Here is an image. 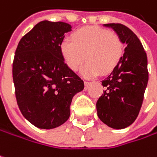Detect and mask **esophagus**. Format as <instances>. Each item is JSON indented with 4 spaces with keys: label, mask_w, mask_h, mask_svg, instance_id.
<instances>
[{
    "label": "esophagus",
    "mask_w": 157,
    "mask_h": 157,
    "mask_svg": "<svg viewBox=\"0 0 157 157\" xmlns=\"http://www.w3.org/2000/svg\"><path fill=\"white\" fill-rule=\"evenodd\" d=\"M84 84H85V86H86V87H87V86H89V84H90V82H89V81H84Z\"/></svg>",
    "instance_id": "obj_1"
}]
</instances>
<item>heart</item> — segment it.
Wrapping results in <instances>:
<instances>
[{
	"label": "heart",
	"mask_w": 157,
	"mask_h": 157,
	"mask_svg": "<svg viewBox=\"0 0 157 157\" xmlns=\"http://www.w3.org/2000/svg\"><path fill=\"white\" fill-rule=\"evenodd\" d=\"M60 52L71 71L78 69L86 55L87 62L80 71L84 77L91 78L112 72L121 60L124 44L116 33L100 27H86L76 30L71 40H62Z\"/></svg>",
	"instance_id": "obj_1"
}]
</instances>
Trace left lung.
Segmentation results:
<instances>
[{
	"label": "left lung",
	"mask_w": 157,
	"mask_h": 157,
	"mask_svg": "<svg viewBox=\"0 0 157 157\" xmlns=\"http://www.w3.org/2000/svg\"><path fill=\"white\" fill-rule=\"evenodd\" d=\"M126 44L118 66L102 85L106 87L96 102L99 119L113 129H124L137 119L148 81L147 57L138 36L126 26L105 24Z\"/></svg>",
	"instance_id": "8db88e82"
}]
</instances>
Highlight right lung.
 Segmentation results:
<instances>
[{"mask_svg": "<svg viewBox=\"0 0 157 157\" xmlns=\"http://www.w3.org/2000/svg\"><path fill=\"white\" fill-rule=\"evenodd\" d=\"M71 26L41 21L19 41L12 65L17 105L39 129L61 126L70 117L71 104L84 89L83 80L63 61L60 44Z\"/></svg>", "mask_w": 157, "mask_h": 157, "instance_id": "obj_1", "label": "right lung"}]
</instances>
